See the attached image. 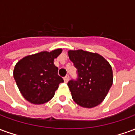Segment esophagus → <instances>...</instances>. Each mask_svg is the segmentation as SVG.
<instances>
[{"label":"esophagus","mask_w":135,"mask_h":135,"mask_svg":"<svg viewBox=\"0 0 135 135\" xmlns=\"http://www.w3.org/2000/svg\"><path fill=\"white\" fill-rule=\"evenodd\" d=\"M64 82H66H66H68V81L69 80V75H66V76H64Z\"/></svg>","instance_id":"obj_1"}]
</instances>
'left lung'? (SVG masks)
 Returning <instances> with one entry per match:
<instances>
[{
    "instance_id": "8db88e82",
    "label": "left lung",
    "mask_w": 135,
    "mask_h": 135,
    "mask_svg": "<svg viewBox=\"0 0 135 135\" xmlns=\"http://www.w3.org/2000/svg\"><path fill=\"white\" fill-rule=\"evenodd\" d=\"M68 55L78 74L76 80L68 82L74 101L88 108L98 105L113 84L111 66L96 53L83 50H69Z\"/></svg>"
}]
</instances>
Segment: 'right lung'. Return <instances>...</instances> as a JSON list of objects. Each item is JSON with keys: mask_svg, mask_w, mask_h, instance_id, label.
I'll return each mask as SVG.
<instances>
[{"mask_svg": "<svg viewBox=\"0 0 135 135\" xmlns=\"http://www.w3.org/2000/svg\"><path fill=\"white\" fill-rule=\"evenodd\" d=\"M61 52V48L50 52L42 51L25 56L17 62L13 77L22 96L27 101L40 105L53 98L59 84L64 82L53 63Z\"/></svg>", "mask_w": 135, "mask_h": 135, "instance_id": "add662e5", "label": "right lung"}]
</instances>
